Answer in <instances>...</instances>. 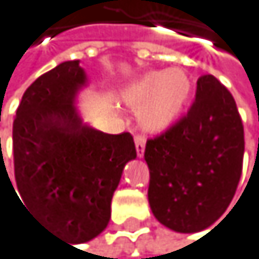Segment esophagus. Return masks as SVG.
I'll return each instance as SVG.
<instances>
[{
  "label": "esophagus",
  "instance_id": "1",
  "mask_svg": "<svg viewBox=\"0 0 259 259\" xmlns=\"http://www.w3.org/2000/svg\"><path fill=\"white\" fill-rule=\"evenodd\" d=\"M134 144H136L137 156L142 158V156H144V151H145V139H144L142 136H136V137H134Z\"/></svg>",
  "mask_w": 259,
  "mask_h": 259
}]
</instances>
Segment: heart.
<instances>
[{
    "instance_id": "obj_1",
    "label": "heart",
    "mask_w": 259,
    "mask_h": 259,
    "mask_svg": "<svg viewBox=\"0 0 259 259\" xmlns=\"http://www.w3.org/2000/svg\"><path fill=\"white\" fill-rule=\"evenodd\" d=\"M192 97V81L183 68L155 70L136 79L123 94L128 108L137 111L145 133H162L181 117Z\"/></svg>"
}]
</instances>
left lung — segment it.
<instances>
[{
	"mask_svg": "<svg viewBox=\"0 0 259 259\" xmlns=\"http://www.w3.org/2000/svg\"><path fill=\"white\" fill-rule=\"evenodd\" d=\"M144 158L150 208L164 227L197 233L219 221L236 192L244 158V126L228 89L212 75L200 76L188 115L148 139Z\"/></svg>",
	"mask_w": 259,
	"mask_h": 259,
	"instance_id": "obj_1",
	"label": "left lung"
}]
</instances>
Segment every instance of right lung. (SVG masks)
I'll use <instances>...</instances> for the list:
<instances>
[{
    "label": "right lung",
    "instance_id": "right-lung-1",
    "mask_svg": "<svg viewBox=\"0 0 259 259\" xmlns=\"http://www.w3.org/2000/svg\"><path fill=\"white\" fill-rule=\"evenodd\" d=\"M85 82L79 61L38 76L23 94L12 130L21 201L44 227L73 244L108 227L123 167L136 158L130 133L106 134L82 123L75 100Z\"/></svg>",
    "mask_w": 259,
    "mask_h": 259
}]
</instances>
